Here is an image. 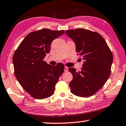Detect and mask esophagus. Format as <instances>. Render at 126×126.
Masks as SVG:
<instances>
[{"label":"esophagus","instance_id":"obj_1","mask_svg":"<svg viewBox=\"0 0 126 126\" xmlns=\"http://www.w3.org/2000/svg\"><path fill=\"white\" fill-rule=\"evenodd\" d=\"M68 68L67 67L65 66L64 67V71H65V72H67V71H68Z\"/></svg>","mask_w":126,"mask_h":126}]
</instances>
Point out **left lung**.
<instances>
[{"instance_id": "obj_1", "label": "left lung", "mask_w": 126, "mask_h": 126, "mask_svg": "<svg viewBox=\"0 0 126 126\" xmlns=\"http://www.w3.org/2000/svg\"><path fill=\"white\" fill-rule=\"evenodd\" d=\"M65 33L76 44L77 55L85 62L80 71L70 68L73 75L69 82L71 92L81 97H89L104 85L111 73L113 56L104 38L98 33L78 28Z\"/></svg>"}]
</instances>
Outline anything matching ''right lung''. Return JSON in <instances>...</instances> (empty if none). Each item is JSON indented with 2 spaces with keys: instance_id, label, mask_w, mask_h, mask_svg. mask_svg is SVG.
<instances>
[{
  "instance_id": "add662e5",
  "label": "right lung",
  "mask_w": 126,
  "mask_h": 126,
  "mask_svg": "<svg viewBox=\"0 0 126 126\" xmlns=\"http://www.w3.org/2000/svg\"><path fill=\"white\" fill-rule=\"evenodd\" d=\"M63 33V30L48 29L29 33L14 54L15 76L23 89L35 99L51 96L64 70L63 63L52 66L44 61L46 54L50 51L52 41Z\"/></svg>"
}]
</instances>
